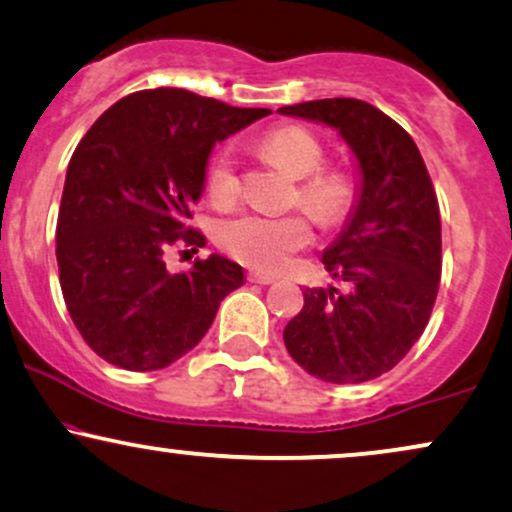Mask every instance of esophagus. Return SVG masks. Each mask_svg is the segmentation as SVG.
Returning a JSON list of instances; mask_svg holds the SVG:
<instances>
[{
    "label": "esophagus",
    "instance_id": "esophagus-1",
    "mask_svg": "<svg viewBox=\"0 0 512 512\" xmlns=\"http://www.w3.org/2000/svg\"><path fill=\"white\" fill-rule=\"evenodd\" d=\"M248 281L262 283V286H269V283L276 281V276L274 274H264V272H250L248 274Z\"/></svg>",
    "mask_w": 512,
    "mask_h": 512
}]
</instances>
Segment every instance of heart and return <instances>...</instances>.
Masks as SVG:
<instances>
[{"label": "heart", "instance_id": "1", "mask_svg": "<svg viewBox=\"0 0 512 512\" xmlns=\"http://www.w3.org/2000/svg\"><path fill=\"white\" fill-rule=\"evenodd\" d=\"M262 152L276 159L288 174L303 178L298 195L307 212L319 224L331 226L348 217L355 202V181L343 169H322L326 152L315 133L303 126H281L262 138ZM207 193L217 207H231L240 195L236 152L224 147L207 169ZM312 221L303 212L262 214L240 212L217 226V243L233 260L264 272H279L295 252L312 243Z\"/></svg>", "mask_w": 512, "mask_h": 512}]
</instances>
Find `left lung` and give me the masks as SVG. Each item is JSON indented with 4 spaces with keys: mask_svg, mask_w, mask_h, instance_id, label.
Segmentation results:
<instances>
[{
    "mask_svg": "<svg viewBox=\"0 0 512 512\" xmlns=\"http://www.w3.org/2000/svg\"><path fill=\"white\" fill-rule=\"evenodd\" d=\"M343 135L362 171L346 231L324 252L346 288H305L283 329L288 353L312 377L362 384L408 355L432 317L441 281V217L415 140L391 116L353 97L281 107Z\"/></svg>",
    "mask_w": 512,
    "mask_h": 512,
    "instance_id": "obj_1",
    "label": "left lung"
}]
</instances>
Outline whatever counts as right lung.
<instances>
[{"label":"right lung","instance_id":"right-lung-1","mask_svg":"<svg viewBox=\"0 0 512 512\" xmlns=\"http://www.w3.org/2000/svg\"><path fill=\"white\" fill-rule=\"evenodd\" d=\"M267 114L157 88L123 97L83 135L57 219L59 283L83 341L109 365L169 367L243 286V267L221 255L197 257L178 274L164 255L174 245L193 252L205 245V233L188 221L209 152Z\"/></svg>","mask_w":512,"mask_h":512}]
</instances>
